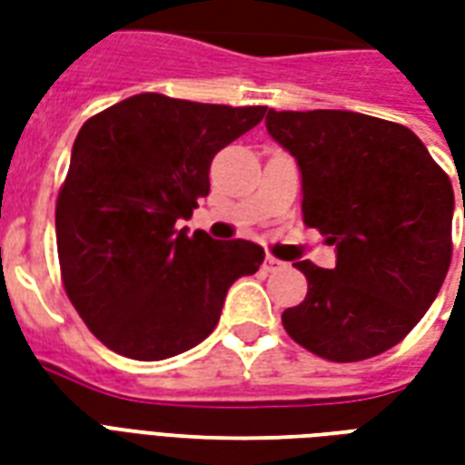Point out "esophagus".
Listing matches in <instances>:
<instances>
[{"label": "esophagus", "instance_id": "34e87169", "mask_svg": "<svg viewBox=\"0 0 465 465\" xmlns=\"http://www.w3.org/2000/svg\"><path fill=\"white\" fill-rule=\"evenodd\" d=\"M283 266H286V263L279 262V259H273V256H266V259H263V269H266V272H279Z\"/></svg>", "mask_w": 465, "mask_h": 465}]
</instances>
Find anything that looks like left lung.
<instances>
[{
	"mask_svg": "<svg viewBox=\"0 0 465 465\" xmlns=\"http://www.w3.org/2000/svg\"><path fill=\"white\" fill-rule=\"evenodd\" d=\"M266 129L302 169L303 223L336 246L333 269L296 263L309 293L283 312V329L336 363L379 356L423 319L449 273V173L411 129L369 114L269 109Z\"/></svg>",
	"mask_w": 465,
	"mask_h": 465,
	"instance_id": "1",
	"label": "left lung"
}]
</instances>
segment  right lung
<instances>
[{"instance_id":"right-lung-1","label":"right lung","mask_w":465,"mask_h":465,"mask_svg":"<svg viewBox=\"0 0 465 465\" xmlns=\"http://www.w3.org/2000/svg\"><path fill=\"white\" fill-rule=\"evenodd\" d=\"M266 106L136 94L76 134L56 199L62 282L106 349L162 361L216 329L226 292L259 272V243L176 229L209 193L212 159L253 129Z\"/></svg>"}]
</instances>
